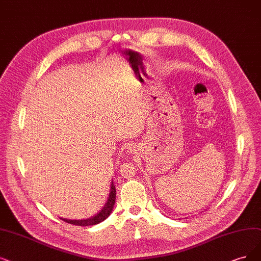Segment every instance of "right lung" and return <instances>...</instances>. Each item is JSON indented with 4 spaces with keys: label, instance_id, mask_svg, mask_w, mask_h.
<instances>
[{
    "label": "right lung",
    "instance_id": "add662e5",
    "mask_svg": "<svg viewBox=\"0 0 261 261\" xmlns=\"http://www.w3.org/2000/svg\"><path fill=\"white\" fill-rule=\"evenodd\" d=\"M114 202H116V186L113 185V182L111 183V187H110V193H109V197H108V200L106 202V204L103 205L102 209L100 210V212H98L95 216L87 218V220H66V218H62L61 220H63L64 222L71 224V225H76V226H93V225H96L99 224L100 222L105 221L106 218L110 215V213L112 212L113 209V205Z\"/></svg>",
    "mask_w": 261,
    "mask_h": 261
}]
</instances>
